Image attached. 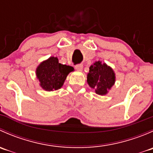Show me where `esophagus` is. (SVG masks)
Masks as SVG:
<instances>
[{
	"label": "esophagus",
	"mask_w": 153,
	"mask_h": 153,
	"mask_svg": "<svg viewBox=\"0 0 153 153\" xmlns=\"http://www.w3.org/2000/svg\"><path fill=\"white\" fill-rule=\"evenodd\" d=\"M75 69H77V70H79V71H81L83 69V65L82 64H77V65H75Z\"/></svg>",
	"instance_id": "esophagus-1"
}]
</instances>
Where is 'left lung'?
<instances>
[{"label":"left lung","instance_id":"left-lung-1","mask_svg":"<svg viewBox=\"0 0 153 153\" xmlns=\"http://www.w3.org/2000/svg\"><path fill=\"white\" fill-rule=\"evenodd\" d=\"M115 76L113 70L106 64L96 61L89 67L87 75V83L89 86L95 89L98 95H104L115 84Z\"/></svg>","mask_w":153,"mask_h":153}]
</instances>
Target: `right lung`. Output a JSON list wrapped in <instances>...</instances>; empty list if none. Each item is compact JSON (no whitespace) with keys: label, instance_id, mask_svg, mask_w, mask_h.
Wrapping results in <instances>:
<instances>
[{"label":"right lung","instance_id":"add662e5","mask_svg":"<svg viewBox=\"0 0 153 153\" xmlns=\"http://www.w3.org/2000/svg\"><path fill=\"white\" fill-rule=\"evenodd\" d=\"M73 70L72 67L59 64L58 58L50 57L38 66L36 75L43 89L53 91L63 86L68 74Z\"/></svg>","mask_w":153,"mask_h":153}]
</instances>
